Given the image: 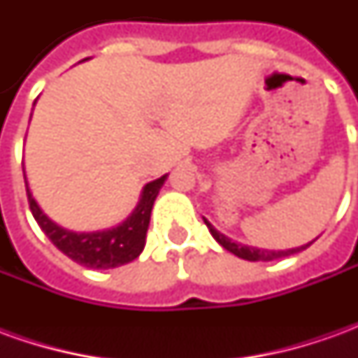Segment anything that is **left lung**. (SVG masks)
<instances>
[{
    "label": "left lung",
    "mask_w": 358,
    "mask_h": 358,
    "mask_svg": "<svg viewBox=\"0 0 358 358\" xmlns=\"http://www.w3.org/2000/svg\"><path fill=\"white\" fill-rule=\"evenodd\" d=\"M205 220V224L209 228V232L213 234V238L226 249V251H230L234 253L236 257H240V259H245V261H274V259H282V257H289V255H295V253H299L303 249H307L310 243L307 245H301V248H293V249H285V251H268V249H257V248H249V245H243V243H238V241H232L228 236L224 234H220L215 228V226L210 224L207 218H203Z\"/></svg>",
    "instance_id": "left-lung-1"
}]
</instances>
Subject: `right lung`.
<instances>
[{
    "instance_id": "add662e5",
    "label": "right lung",
    "mask_w": 358,
    "mask_h": 358,
    "mask_svg": "<svg viewBox=\"0 0 358 358\" xmlns=\"http://www.w3.org/2000/svg\"><path fill=\"white\" fill-rule=\"evenodd\" d=\"M164 180H166V174L145 184L138 207L132 210V215L126 218L124 222H120L109 230H99V232H73V230H66L57 222H53L40 209V205L32 197L27 174H24L28 205H30V210L43 234L50 238L51 243L59 251H63L69 259H73L74 263L95 270L117 268V266H122L140 257L145 248V234L149 228L151 209H153V203L159 195V189L163 187Z\"/></svg>"
}]
</instances>
